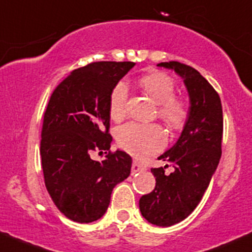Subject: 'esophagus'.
<instances>
[{"label": "esophagus", "instance_id": "1", "mask_svg": "<svg viewBox=\"0 0 252 252\" xmlns=\"http://www.w3.org/2000/svg\"><path fill=\"white\" fill-rule=\"evenodd\" d=\"M146 167L143 166V165H141L140 162L137 161H134L131 165V175H135V173L137 172H142V171H145Z\"/></svg>", "mask_w": 252, "mask_h": 252}]
</instances>
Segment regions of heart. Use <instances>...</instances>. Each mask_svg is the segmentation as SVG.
<instances>
[{"instance_id":"1","label":"heart","mask_w":252,"mask_h":252,"mask_svg":"<svg viewBox=\"0 0 252 252\" xmlns=\"http://www.w3.org/2000/svg\"><path fill=\"white\" fill-rule=\"evenodd\" d=\"M140 86L158 104V116L172 130L184 128L190 118V104L184 96L176 95V82L167 74L157 71L140 79ZM129 90L123 81L112 88L109 100L110 115L115 121L126 117L128 111ZM121 148L134 157L143 158L157 153L165 146L166 137L159 124H141L130 122L117 130Z\"/></svg>"}]
</instances>
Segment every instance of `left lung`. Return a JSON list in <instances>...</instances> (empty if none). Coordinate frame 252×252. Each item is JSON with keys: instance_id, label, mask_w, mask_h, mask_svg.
I'll use <instances>...</instances> for the list:
<instances>
[{"instance_id": "8db88e82", "label": "left lung", "mask_w": 252, "mask_h": 252, "mask_svg": "<svg viewBox=\"0 0 252 252\" xmlns=\"http://www.w3.org/2000/svg\"><path fill=\"white\" fill-rule=\"evenodd\" d=\"M159 65L175 69L184 79L190 95V118L172 148L159 157L165 167H152L156 188L140 198L142 217L167 227L181 222L197 207L221 157L223 118L220 96L195 68L170 61ZM171 164L170 175L164 170Z\"/></svg>"}]
</instances>
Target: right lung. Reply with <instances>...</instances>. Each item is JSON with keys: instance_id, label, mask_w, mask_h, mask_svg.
Segmentation results:
<instances>
[{"instance_id": "obj_1", "label": "right lung", "mask_w": 252, "mask_h": 252, "mask_svg": "<svg viewBox=\"0 0 252 252\" xmlns=\"http://www.w3.org/2000/svg\"><path fill=\"white\" fill-rule=\"evenodd\" d=\"M134 65L101 61L74 69L55 88L44 112V182L60 212L76 222L100 219L113 188L130 175V156L110 151L109 100L115 85ZM92 151L109 153L96 162Z\"/></svg>"}]
</instances>
